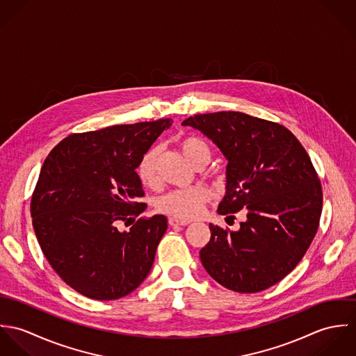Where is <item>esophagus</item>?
Returning a JSON list of instances; mask_svg holds the SVG:
<instances>
[{"instance_id": "obj_1", "label": "esophagus", "mask_w": 356, "mask_h": 356, "mask_svg": "<svg viewBox=\"0 0 356 356\" xmlns=\"http://www.w3.org/2000/svg\"><path fill=\"white\" fill-rule=\"evenodd\" d=\"M168 223H170L171 226H186V225H189L191 222H189V220H182V219H178V218H170V219H168Z\"/></svg>"}]
</instances>
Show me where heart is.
Instances as JSON below:
<instances>
[{
    "instance_id": "obj_1",
    "label": "heart",
    "mask_w": 356,
    "mask_h": 356,
    "mask_svg": "<svg viewBox=\"0 0 356 356\" xmlns=\"http://www.w3.org/2000/svg\"><path fill=\"white\" fill-rule=\"evenodd\" d=\"M178 147L193 167L205 165L209 161L211 149L208 144L199 137H184L178 141ZM157 149L149 148L137 164V177L147 185L153 186L157 181L156 175ZM209 199V192L204 186H192L186 189L171 191L157 200V209L165 215L178 219H193L203 211L204 204Z\"/></svg>"
}]
</instances>
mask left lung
Segmentation results:
<instances>
[{"mask_svg": "<svg viewBox=\"0 0 356 356\" xmlns=\"http://www.w3.org/2000/svg\"><path fill=\"white\" fill-rule=\"evenodd\" d=\"M182 124L202 131L227 160L218 213H247L236 232L209 223L204 268L234 292L273 286L303 259L319 226L322 186L308 153L286 127L243 112L195 115Z\"/></svg>", "mask_w": 356, "mask_h": 356, "instance_id": "left-lung-1", "label": "left lung"}]
</instances>
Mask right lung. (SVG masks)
I'll return each mask as SVG.
<instances>
[{
  "mask_svg": "<svg viewBox=\"0 0 356 356\" xmlns=\"http://www.w3.org/2000/svg\"><path fill=\"white\" fill-rule=\"evenodd\" d=\"M171 119L71 134L44 161L31 197L33 227L58 277L78 293L115 300L149 274L167 218L134 220L147 204L136 168Z\"/></svg>",
  "mask_w": 356,
  "mask_h": 356,
  "instance_id": "right-lung-1",
  "label": "right lung"
}]
</instances>
